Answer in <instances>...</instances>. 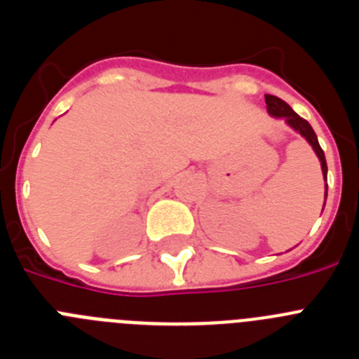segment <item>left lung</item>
I'll use <instances>...</instances> for the list:
<instances>
[{
    "instance_id": "left-lung-1",
    "label": "left lung",
    "mask_w": 359,
    "mask_h": 359,
    "mask_svg": "<svg viewBox=\"0 0 359 359\" xmlns=\"http://www.w3.org/2000/svg\"><path fill=\"white\" fill-rule=\"evenodd\" d=\"M266 107H268V113L271 116H275V118H284L286 120V123L290 126V128H293L294 131L300 133V135L306 138L307 142L311 144V147L315 149L316 156H318L320 163H322V172H323V180L327 182V161H325V154H323L322 147H320L318 144V138H316L315 131H313V128L309 126V122L307 120H304L302 116H298L297 113H294L293 109H291L290 106H287L282 98L275 97V95H266ZM325 198H327V185H325ZM325 205V203H323Z\"/></svg>"
}]
</instances>
